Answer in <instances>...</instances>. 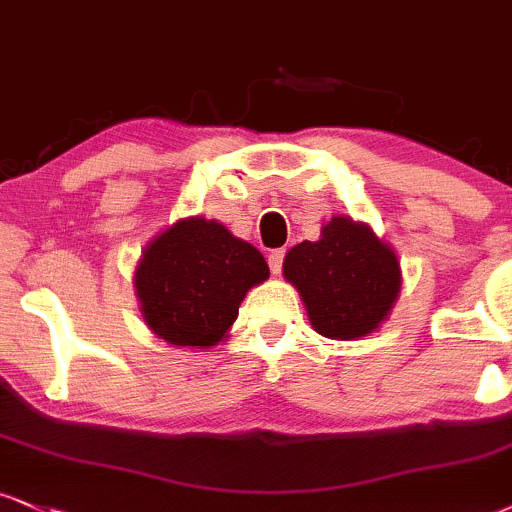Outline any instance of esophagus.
<instances>
[{
	"instance_id": "esophagus-1",
	"label": "esophagus",
	"mask_w": 512,
	"mask_h": 512,
	"mask_svg": "<svg viewBox=\"0 0 512 512\" xmlns=\"http://www.w3.org/2000/svg\"><path fill=\"white\" fill-rule=\"evenodd\" d=\"M282 261H285V251H282V249L270 251V254H268V266H270V270H273V275H277L282 270Z\"/></svg>"
}]
</instances>
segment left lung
Returning <instances> with one entry per match:
<instances>
[{"label":"left lung","instance_id":"left-lung-1","mask_svg":"<svg viewBox=\"0 0 512 512\" xmlns=\"http://www.w3.org/2000/svg\"><path fill=\"white\" fill-rule=\"evenodd\" d=\"M282 273L304 301L313 330L339 342L375 332L401 292L396 251L349 216L327 220L318 242L292 246Z\"/></svg>","mask_w":512,"mask_h":512}]
</instances>
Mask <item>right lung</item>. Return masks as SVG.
<instances>
[{"instance_id":"add662e5","label":"right lung","mask_w":512,"mask_h":512,"mask_svg":"<svg viewBox=\"0 0 512 512\" xmlns=\"http://www.w3.org/2000/svg\"><path fill=\"white\" fill-rule=\"evenodd\" d=\"M268 277L256 246L218 220L189 216L144 246L135 292L156 337L178 349H211L227 337L246 292Z\"/></svg>"}]
</instances>
